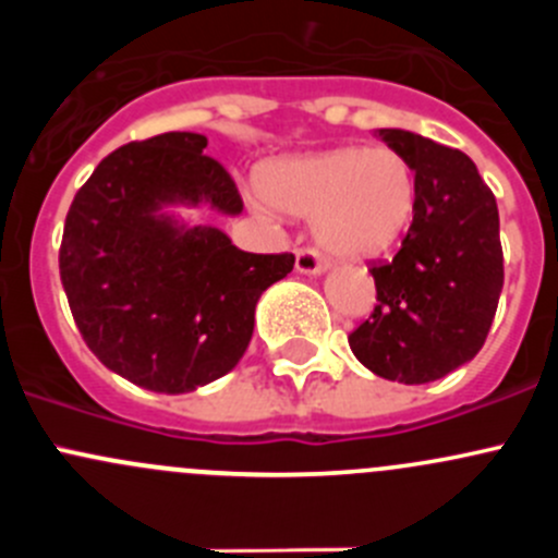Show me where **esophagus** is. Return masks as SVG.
Returning a JSON list of instances; mask_svg holds the SVG:
<instances>
[{
  "label": "esophagus",
  "instance_id": "34e87169",
  "mask_svg": "<svg viewBox=\"0 0 558 558\" xmlns=\"http://www.w3.org/2000/svg\"><path fill=\"white\" fill-rule=\"evenodd\" d=\"M326 269V262L311 247H300L296 251V272L302 275H320Z\"/></svg>",
  "mask_w": 558,
  "mask_h": 558
}]
</instances>
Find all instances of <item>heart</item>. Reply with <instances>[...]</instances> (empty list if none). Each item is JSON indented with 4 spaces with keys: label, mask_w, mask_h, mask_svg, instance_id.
<instances>
[{
    "label": "heart",
    "mask_w": 558,
    "mask_h": 558,
    "mask_svg": "<svg viewBox=\"0 0 558 558\" xmlns=\"http://www.w3.org/2000/svg\"><path fill=\"white\" fill-rule=\"evenodd\" d=\"M278 210L313 221L315 243L337 258L378 256L408 232L418 202L413 161L388 145H345L289 159L267 174Z\"/></svg>",
    "instance_id": "obj_1"
}]
</instances>
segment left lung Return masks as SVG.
Segmentation results:
<instances>
[{
  "label": "left lung",
  "mask_w": 558,
  "mask_h": 558,
  "mask_svg": "<svg viewBox=\"0 0 558 558\" xmlns=\"http://www.w3.org/2000/svg\"><path fill=\"white\" fill-rule=\"evenodd\" d=\"M413 161L418 202L402 247L373 264L378 305L348 335L375 375L418 386L446 378L486 342L505 283L499 210L466 154L404 129H378Z\"/></svg>",
  "instance_id": "8db88e82"
}]
</instances>
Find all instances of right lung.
Returning a JSON list of instances; mask_svg holds the SVG:
<instances>
[{
  "label": "right lung",
  "mask_w": 558,
  "mask_h": 558,
  "mask_svg": "<svg viewBox=\"0 0 558 558\" xmlns=\"http://www.w3.org/2000/svg\"><path fill=\"white\" fill-rule=\"evenodd\" d=\"M207 137L167 132L99 161L66 213L61 286L94 356L156 393L213 384L243 359L256 302L294 269L291 253H245L167 205L240 216L232 174Z\"/></svg>",
  "instance_id": "obj_1"
}]
</instances>
